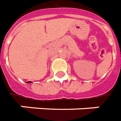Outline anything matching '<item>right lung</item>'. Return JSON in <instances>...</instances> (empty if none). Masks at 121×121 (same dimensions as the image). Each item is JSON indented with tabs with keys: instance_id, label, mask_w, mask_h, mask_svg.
Listing matches in <instances>:
<instances>
[{
	"instance_id": "1",
	"label": "right lung",
	"mask_w": 121,
	"mask_h": 121,
	"mask_svg": "<svg viewBox=\"0 0 121 121\" xmlns=\"http://www.w3.org/2000/svg\"><path fill=\"white\" fill-rule=\"evenodd\" d=\"M27 83H31V81H28V82H27Z\"/></svg>"
}]
</instances>
